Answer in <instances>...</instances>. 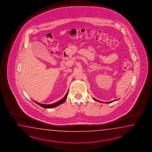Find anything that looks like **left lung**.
Returning <instances> with one entry per match:
<instances>
[{
    "label": "left lung",
    "mask_w": 152,
    "mask_h": 152,
    "mask_svg": "<svg viewBox=\"0 0 152 152\" xmlns=\"http://www.w3.org/2000/svg\"><path fill=\"white\" fill-rule=\"evenodd\" d=\"M94 100H96L97 102H100L99 100H97L96 99H95V98H94ZM114 101H111V102H107V103H112V102H113ZM102 103H103V102H102Z\"/></svg>",
    "instance_id": "obj_1"
}]
</instances>
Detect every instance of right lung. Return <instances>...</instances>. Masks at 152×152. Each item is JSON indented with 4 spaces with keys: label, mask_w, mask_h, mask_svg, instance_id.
I'll return each mask as SVG.
<instances>
[{
    "label": "right lung",
    "mask_w": 152,
    "mask_h": 152,
    "mask_svg": "<svg viewBox=\"0 0 152 152\" xmlns=\"http://www.w3.org/2000/svg\"><path fill=\"white\" fill-rule=\"evenodd\" d=\"M68 92H67V94L65 95V97H64V98L62 99L61 100H59L58 102L52 104H47H47H42L39 103H37V102H35L37 104L39 105H40L41 107H44V108H53V107H57V106H58L59 105H60V104L63 103L64 102H65V101L66 100V99L67 97Z\"/></svg>",
    "instance_id": "right-lung-1"
}]
</instances>
